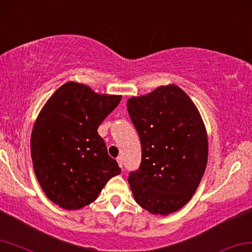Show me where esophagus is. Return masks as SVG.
Instances as JSON below:
<instances>
[{
  "instance_id": "34e87169",
  "label": "esophagus",
  "mask_w": 252,
  "mask_h": 252,
  "mask_svg": "<svg viewBox=\"0 0 252 252\" xmlns=\"http://www.w3.org/2000/svg\"><path fill=\"white\" fill-rule=\"evenodd\" d=\"M117 162H118L119 166H121V168H123V158H122V157H118L117 158Z\"/></svg>"
}]
</instances>
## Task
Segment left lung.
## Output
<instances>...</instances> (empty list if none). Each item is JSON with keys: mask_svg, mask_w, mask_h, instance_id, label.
Wrapping results in <instances>:
<instances>
[{"mask_svg": "<svg viewBox=\"0 0 252 252\" xmlns=\"http://www.w3.org/2000/svg\"><path fill=\"white\" fill-rule=\"evenodd\" d=\"M127 110L142 146L141 164L128 176L135 200L152 214L180 210L207 164V135L198 110L173 84L128 99Z\"/></svg>", "mask_w": 252, "mask_h": 252, "instance_id": "8db88e82", "label": "left lung"}]
</instances>
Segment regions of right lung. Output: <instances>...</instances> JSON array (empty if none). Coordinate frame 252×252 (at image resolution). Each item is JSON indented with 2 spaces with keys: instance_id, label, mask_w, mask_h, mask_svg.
<instances>
[{
  "instance_id": "1",
  "label": "right lung",
  "mask_w": 252,
  "mask_h": 252,
  "mask_svg": "<svg viewBox=\"0 0 252 252\" xmlns=\"http://www.w3.org/2000/svg\"><path fill=\"white\" fill-rule=\"evenodd\" d=\"M121 99L67 82L46 102L34 123L30 150L34 175L53 203L65 210L82 208L121 173L98 134Z\"/></svg>"
}]
</instances>
